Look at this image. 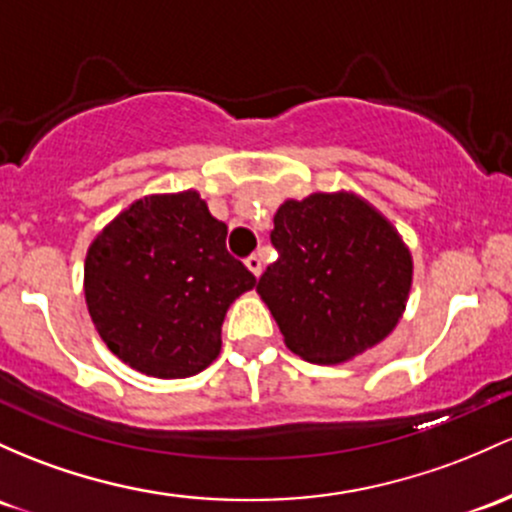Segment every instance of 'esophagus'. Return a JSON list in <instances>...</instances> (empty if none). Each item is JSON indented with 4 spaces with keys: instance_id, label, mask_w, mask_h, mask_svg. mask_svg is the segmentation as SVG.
<instances>
[{
    "instance_id": "obj_1",
    "label": "esophagus",
    "mask_w": 512,
    "mask_h": 512,
    "mask_svg": "<svg viewBox=\"0 0 512 512\" xmlns=\"http://www.w3.org/2000/svg\"><path fill=\"white\" fill-rule=\"evenodd\" d=\"M245 265L252 274H255V277H260V272H262V255H260V252H252V255L245 260Z\"/></svg>"
}]
</instances>
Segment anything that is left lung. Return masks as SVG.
I'll list each match as a JSON object with an SVG mask.
<instances>
[{"label": "left lung", "mask_w": 512, "mask_h": 512, "mask_svg": "<svg viewBox=\"0 0 512 512\" xmlns=\"http://www.w3.org/2000/svg\"><path fill=\"white\" fill-rule=\"evenodd\" d=\"M279 257L257 282L286 347L313 364L362 355L396 328L413 260L396 228L350 192L284 201L274 213Z\"/></svg>", "instance_id": "8db88e82"}]
</instances>
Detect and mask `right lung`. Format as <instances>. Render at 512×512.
I'll use <instances>...</instances> for the list:
<instances>
[{
    "label": "right lung",
    "instance_id": "obj_1",
    "mask_svg": "<svg viewBox=\"0 0 512 512\" xmlns=\"http://www.w3.org/2000/svg\"><path fill=\"white\" fill-rule=\"evenodd\" d=\"M226 235L187 189L138 199L94 238L84 299L101 340L128 367L184 379L218 357L228 306L257 282L226 250Z\"/></svg>",
    "mask_w": 512,
    "mask_h": 512
}]
</instances>
